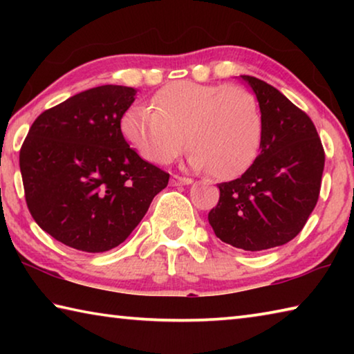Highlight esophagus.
I'll use <instances>...</instances> for the list:
<instances>
[{
    "instance_id": "esophagus-1",
    "label": "esophagus",
    "mask_w": 354,
    "mask_h": 354,
    "mask_svg": "<svg viewBox=\"0 0 354 354\" xmlns=\"http://www.w3.org/2000/svg\"><path fill=\"white\" fill-rule=\"evenodd\" d=\"M170 183L173 185H187L192 184V179L190 178H184V176H178V175H173L170 178Z\"/></svg>"
}]
</instances>
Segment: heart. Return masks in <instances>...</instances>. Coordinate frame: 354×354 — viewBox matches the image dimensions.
I'll use <instances>...</instances> for the list:
<instances>
[{
    "label": "heart",
    "mask_w": 354,
    "mask_h": 354,
    "mask_svg": "<svg viewBox=\"0 0 354 354\" xmlns=\"http://www.w3.org/2000/svg\"><path fill=\"white\" fill-rule=\"evenodd\" d=\"M122 131L151 162H171L187 143L194 169L231 178L254 160L262 115L256 95L247 87L178 81L159 88L151 107L131 106L122 118Z\"/></svg>",
    "instance_id": "obj_1"
}]
</instances>
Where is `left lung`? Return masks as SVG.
Returning a JSON list of instances; mask_svg holds the SVG:
<instances>
[{"instance_id":"8db88e82","label":"left lung","mask_w":354,"mask_h":354,"mask_svg":"<svg viewBox=\"0 0 354 354\" xmlns=\"http://www.w3.org/2000/svg\"><path fill=\"white\" fill-rule=\"evenodd\" d=\"M262 115L261 153L241 178L218 184L207 215L221 242L262 251L290 242L319 200L325 151L313 120L278 88L243 75Z\"/></svg>"}]
</instances>
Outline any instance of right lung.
Masks as SVG:
<instances>
[{
  "label": "right lung",
  "instance_id": "1",
  "mask_svg": "<svg viewBox=\"0 0 354 354\" xmlns=\"http://www.w3.org/2000/svg\"><path fill=\"white\" fill-rule=\"evenodd\" d=\"M137 91L100 86L35 118L20 149L29 212L56 241L103 253L127 241L170 175L122 134Z\"/></svg>",
  "mask_w": 354,
  "mask_h": 354
}]
</instances>
